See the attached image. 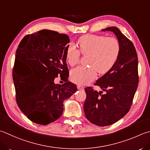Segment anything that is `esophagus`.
Wrapping results in <instances>:
<instances>
[{
	"label": "esophagus",
	"instance_id": "34e87169",
	"mask_svg": "<svg viewBox=\"0 0 150 150\" xmlns=\"http://www.w3.org/2000/svg\"><path fill=\"white\" fill-rule=\"evenodd\" d=\"M77 88H78V90H83V89H84V87L82 86V85L79 84V85H77Z\"/></svg>",
	"mask_w": 150,
	"mask_h": 150
}]
</instances>
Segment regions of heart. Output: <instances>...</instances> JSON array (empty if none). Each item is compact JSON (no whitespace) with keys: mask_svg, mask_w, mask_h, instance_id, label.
I'll return each instance as SVG.
<instances>
[{"mask_svg":"<svg viewBox=\"0 0 150 150\" xmlns=\"http://www.w3.org/2000/svg\"><path fill=\"white\" fill-rule=\"evenodd\" d=\"M78 45L81 53L87 55L86 63L89 65L78 66L71 71V80L77 84L89 83L94 79L97 72L99 75L107 73L115 64L120 52L118 40L101 35H84L79 39ZM79 51L73 43L67 47L66 59L70 66L79 62Z\"/></svg>","mask_w":150,"mask_h":150,"instance_id":"1","label":"heart"}]
</instances>
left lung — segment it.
<instances>
[{"label":"left lung","instance_id":"8db88e82","mask_svg":"<svg viewBox=\"0 0 150 150\" xmlns=\"http://www.w3.org/2000/svg\"><path fill=\"white\" fill-rule=\"evenodd\" d=\"M101 30L116 35L120 52L114 66L96 82L102 91L85 88L84 110L86 118L93 124L107 126L118 121L130 109L139 84L138 57L133 43L118 28L112 26Z\"/></svg>","mask_w":150,"mask_h":150}]
</instances>
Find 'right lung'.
Segmentation results:
<instances>
[{
  "mask_svg": "<svg viewBox=\"0 0 150 150\" xmlns=\"http://www.w3.org/2000/svg\"><path fill=\"white\" fill-rule=\"evenodd\" d=\"M69 43L67 35L42 30L24 37L17 49L13 69L17 103L36 124L45 125L59 118L64 100L77 90L68 81ZM58 74L63 75V85L54 83Z\"/></svg>",
  "mask_w": 150,
  "mask_h": 150,
  "instance_id": "right-lung-1",
  "label": "right lung"
}]
</instances>
